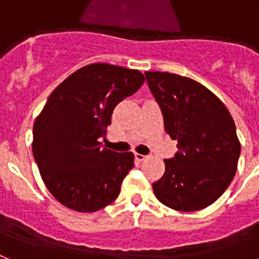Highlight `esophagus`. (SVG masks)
<instances>
[{"label": "esophagus", "mask_w": 259, "mask_h": 259, "mask_svg": "<svg viewBox=\"0 0 259 259\" xmlns=\"http://www.w3.org/2000/svg\"><path fill=\"white\" fill-rule=\"evenodd\" d=\"M149 158V155H142V154L136 153V159L140 160V162H143V160H146Z\"/></svg>", "instance_id": "1"}]
</instances>
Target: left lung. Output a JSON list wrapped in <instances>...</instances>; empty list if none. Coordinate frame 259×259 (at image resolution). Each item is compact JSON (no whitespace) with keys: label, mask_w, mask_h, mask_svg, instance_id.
Returning <instances> with one entry per match:
<instances>
[{"label":"left lung","mask_w":259,"mask_h":259,"mask_svg":"<svg viewBox=\"0 0 259 259\" xmlns=\"http://www.w3.org/2000/svg\"><path fill=\"white\" fill-rule=\"evenodd\" d=\"M159 104L164 130L178 153L153 183L156 199L180 212L207 208L225 192L237 171L241 143L225 104L203 84L170 72H145Z\"/></svg>","instance_id":"left-lung-1"}]
</instances>
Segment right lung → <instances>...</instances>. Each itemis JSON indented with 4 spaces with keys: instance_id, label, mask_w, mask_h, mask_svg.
I'll list each match as a JSON object with an SVG mask.
<instances>
[{
    "instance_id": "right-lung-1",
    "label": "right lung",
    "mask_w": 259,
    "mask_h": 259,
    "mask_svg": "<svg viewBox=\"0 0 259 259\" xmlns=\"http://www.w3.org/2000/svg\"><path fill=\"white\" fill-rule=\"evenodd\" d=\"M145 81L138 69L93 63L50 95L32 127V154L47 190L69 209L91 213L118 196L133 153L101 146L112 113Z\"/></svg>"
}]
</instances>
